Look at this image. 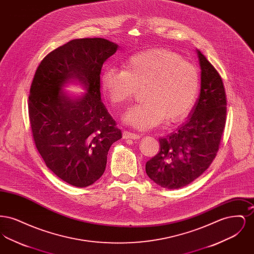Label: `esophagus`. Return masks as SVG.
Instances as JSON below:
<instances>
[{
  "instance_id": "esophagus-1",
  "label": "esophagus",
  "mask_w": 254,
  "mask_h": 254,
  "mask_svg": "<svg viewBox=\"0 0 254 254\" xmlns=\"http://www.w3.org/2000/svg\"><path fill=\"white\" fill-rule=\"evenodd\" d=\"M123 138L124 139H133V140H138L140 139V135L134 134V133L128 132V131H124L123 132Z\"/></svg>"
}]
</instances>
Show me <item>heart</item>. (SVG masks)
<instances>
[{
    "label": "heart",
    "instance_id": "1",
    "mask_svg": "<svg viewBox=\"0 0 254 254\" xmlns=\"http://www.w3.org/2000/svg\"><path fill=\"white\" fill-rule=\"evenodd\" d=\"M101 87L113 107H123L143 90V103L126 112L124 121L147 130L164 120L177 124L188 117L200 88L197 67L166 49L146 50L128 58L123 70L107 68Z\"/></svg>",
    "mask_w": 254,
    "mask_h": 254
}]
</instances>
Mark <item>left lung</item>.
Segmentation results:
<instances>
[{
  "mask_svg": "<svg viewBox=\"0 0 254 254\" xmlns=\"http://www.w3.org/2000/svg\"><path fill=\"white\" fill-rule=\"evenodd\" d=\"M201 90L189 119L160 138V151L145 164L147 176L169 190L183 188L205 172L216 157L226 126L227 98L221 76L200 50Z\"/></svg>",
  "mask_w": 254,
  "mask_h": 254,
  "instance_id": "8db88e82",
  "label": "left lung"
}]
</instances>
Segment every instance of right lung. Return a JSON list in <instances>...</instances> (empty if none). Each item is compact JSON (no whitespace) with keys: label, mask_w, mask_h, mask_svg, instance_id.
Returning <instances> with one entry per match:
<instances>
[{"label":"right lung","mask_w":254,"mask_h":254,"mask_svg":"<svg viewBox=\"0 0 254 254\" xmlns=\"http://www.w3.org/2000/svg\"><path fill=\"white\" fill-rule=\"evenodd\" d=\"M117 49L102 38L72 40L43 59L30 86L28 114L37 149L55 175L77 188L103 175L109 147L122 138L100 92L103 64ZM73 78L86 86L83 97L61 90Z\"/></svg>","instance_id":"right-lung-1"}]
</instances>
